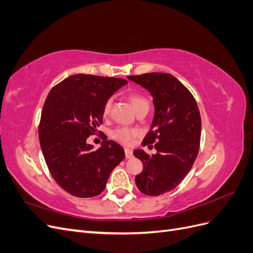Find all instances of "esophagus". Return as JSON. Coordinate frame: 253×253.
<instances>
[{"label": "esophagus", "instance_id": "obj_1", "mask_svg": "<svg viewBox=\"0 0 253 253\" xmlns=\"http://www.w3.org/2000/svg\"><path fill=\"white\" fill-rule=\"evenodd\" d=\"M125 153H126V157L127 159L133 157V151H132L131 149L126 148V149H125Z\"/></svg>", "mask_w": 253, "mask_h": 253}]
</instances>
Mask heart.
Segmentation results:
<instances>
[{
  "instance_id": "heart-1",
  "label": "heart",
  "mask_w": 253,
  "mask_h": 253,
  "mask_svg": "<svg viewBox=\"0 0 253 253\" xmlns=\"http://www.w3.org/2000/svg\"><path fill=\"white\" fill-rule=\"evenodd\" d=\"M127 99L128 101L131 102L133 109L135 110V112H139L141 110H145L148 111L150 108V102L148 100L147 97H144L142 94L140 93H131L127 95ZM111 105H112V101L108 100L104 105H103V110H102V114L103 116L106 117L109 116V114L111 112ZM138 129L136 128H129V127H117L115 128L114 131H112L111 136L115 140H117L121 143L125 144H129L132 142L134 137H136L138 135Z\"/></svg>"
}]
</instances>
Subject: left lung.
<instances>
[{
	"label": "left lung",
	"instance_id": "obj_1",
	"mask_svg": "<svg viewBox=\"0 0 253 253\" xmlns=\"http://www.w3.org/2000/svg\"><path fill=\"white\" fill-rule=\"evenodd\" d=\"M153 97L155 114L142 145L153 148L156 154L143 150L133 152L143 164L135 182L141 193L158 196L173 190L190 172L200 150L202 120L193 95L174 76L149 73L128 76Z\"/></svg>",
	"mask_w": 253,
	"mask_h": 253
}]
</instances>
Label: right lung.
Masks as SVG:
<instances>
[{
    "mask_svg": "<svg viewBox=\"0 0 253 253\" xmlns=\"http://www.w3.org/2000/svg\"><path fill=\"white\" fill-rule=\"evenodd\" d=\"M126 83L78 74L50 89L42 109L39 140L51 176L67 193L99 195L114 168L124 160L125 150L117 142L105 138L95 151L86 139L102 125L104 103Z\"/></svg>",
    "mask_w": 253,
    "mask_h": 253,
    "instance_id": "right-lung-1",
    "label": "right lung"
}]
</instances>
